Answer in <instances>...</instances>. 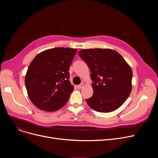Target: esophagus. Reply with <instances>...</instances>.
I'll list each match as a JSON object with an SVG mask.
<instances>
[{
    "mask_svg": "<svg viewBox=\"0 0 158 158\" xmlns=\"http://www.w3.org/2000/svg\"><path fill=\"white\" fill-rule=\"evenodd\" d=\"M77 88H78V89H82V88L84 87V84H83V83H81V84H80V85H77Z\"/></svg>",
    "mask_w": 158,
    "mask_h": 158,
    "instance_id": "obj_1",
    "label": "esophagus"
}]
</instances>
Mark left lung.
<instances>
[{
  "instance_id": "8db88e82",
  "label": "left lung",
  "mask_w": 158,
  "mask_h": 158,
  "mask_svg": "<svg viewBox=\"0 0 158 158\" xmlns=\"http://www.w3.org/2000/svg\"><path fill=\"white\" fill-rule=\"evenodd\" d=\"M78 54L89 68L94 81V94L86 100L88 105L101 113L118 109L132 89V72L129 65L111 49H82Z\"/></svg>"
}]
</instances>
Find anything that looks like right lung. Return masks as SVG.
Segmentation results:
<instances>
[{"label": "right lung", "mask_w": 158, "mask_h": 158, "mask_svg": "<svg viewBox=\"0 0 158 158\" xmlns=\"http://www.w3.org/2000/svg\"><path fill=\"white\" fill-rule=\"evenodd\" d=\"M77 51L54 48L38 54L31 61L25 85L30 100L38 109L54 111L67 102L73 89L69 70Z\"/></svg>", "instance_id": "add662e5"}]
</instances>
